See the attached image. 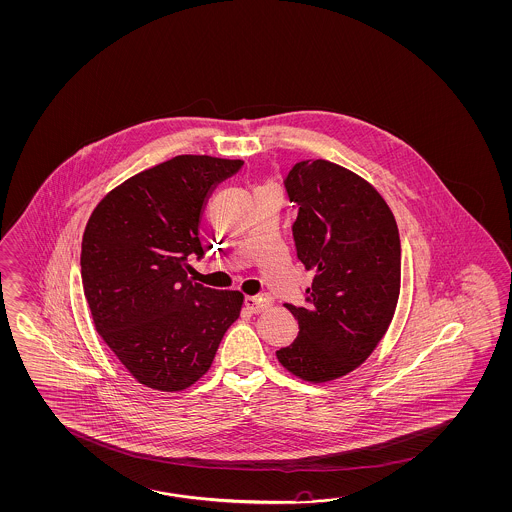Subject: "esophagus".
Returning a JSON list of instances; mask_svg holds the SVG:
<instances>
[{
  "instance_id": "34e87169",
  "label": "esophagus",
  "mask_w": 512,
  "mask_h": 512,
  "mask_svg": "<svg viewBox=\"0 0 512 512\" xmlns=\"http://www.w3.org/2000/svg\"><path fill=\"white\" fill-rule=\"evenodd\" d=\"M244 304H246V308H248L251 313H261V311L266 310V308H270V298H266V296H246V300H244Z\"/></svg>"
}]
</instances>
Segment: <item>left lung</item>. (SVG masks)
I'll list each match as a JSON object with an SVG mask.
<instances>
[{
    "instance_id": "1",
    "label": "left lung",
    "mask_w": 512,
    "mask_h": 512,
    "mask_svg": "<svg viewBox=\"0 0 512 512\" xmlns=\"http://www.w3.org/2000/svg\"><path fill=\"white\" fill-rule=\"evenodd\" d=\"M285 187L298 204L296 255L315 278L306 308L285 306L300 330L276 355L296 377L326 383L358 368L388 330L400 296V233L379 191L336 163L300 161Z\"/></svg>"
}]
</instances>
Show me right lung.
Here are the masks:
<instances>
[{"instance_id":"1","label":"right lung","mask_w":512,"mask_h":512,"mask_svg":"<svg viewBox=\"0 0 512 512\" xmlns=\"http://www.w3.org/2000/svg\"><path fill=\"white\" fill-rule=\"evenodd\" d=\"M242 159L176 155L114 187L82 236V287L93 325L140 385L178 392L210 370L244 295L187 278L204 255L202 210Z\"/></svg>"}]
</instances>
